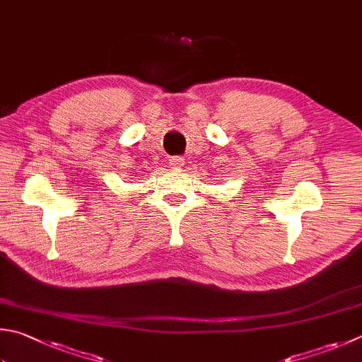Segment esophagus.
I'll return each instance as SVG.
<instances>
[{"instance_id": "obj_1", "label": "esophagus", "mask_w": 362, "mask_h": 362, "mask_svg": "<svg viewBox=\"0 0 362 362\" xmlns=\"http://www.w3.org/2000/svg\"><path fill=\"white\" fill-rule=\"evenodd\" d=\"M182 163H184V158H181V156H173V158L170 159V165H172L173 168L181 167Z\"/></svg>"}]
</instances>
